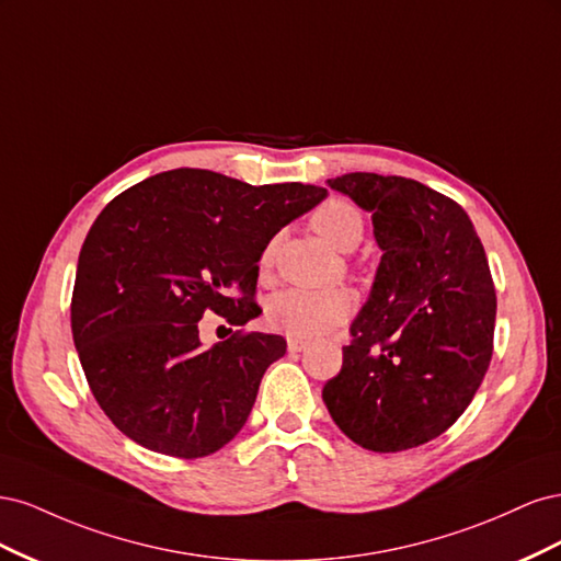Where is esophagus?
<instances>
[{"label": "esophagus", "instance_id": "34e87169", "mask_svg": "<svg viewBox=\"0 0 561 561\" xmlns=\"http://www.w3.org/2000/svg\"><path fill=\"white\" fill-rule=\"evenodd\" d=\"M309 342H299V339H287V348H290L293 353H299V351H307Z\"/></svg>", "mask_w": 561, "mask_h": 561}]
</instances>
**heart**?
Returning a JSON list of instances; mask_svg holds the SVG:
<instances>
[{
  "label": "heart",
  "mask_w": 561,
  "mask_h": 561,
  "mask_svg": "<svg viewBox=\"0 0 561 561\" xmlns=\"http://www.w3.org/2000/svg\"><path fill=\"white\" fill-rule=\"evenodd\" d=\"M311 229L332 248L351 252L363 239V215L351 201L332 196L313 208L309 217ZM276 262V241H268L260 254V276L268 278ZM355 297L346 287L336 290H283L271 297L266 307V322L276 330L299 342H313L325 336L353 316Z\"/></svg>",
  "instance_id": "b5f03b06"
}]
</instances>
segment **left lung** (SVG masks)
I'll return each instance as SVG.
<instances>
[{"label":"left lung","instance_id":"8db88e82","mask_svg":"<svg viewBox=\"0 0 561 561\" xmlns=\"http://www.w3.org/2000/svg\"><path fill=\"white\" fill-rule=\"evenodd\" d=\"M328 186L371 213L383 254L322 400L369 451L426 445L466 412L494 353L496 290L482 241L456 201L416 180L346 173Z\"/></svg>","mask_w":561,"mask_h":561}]
</instances>
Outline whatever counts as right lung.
I'll return each instance as SVG.
<instances>
[{"mask_svg":"<svg viewBox=\"0 0 561 561\" xmlns=\"http://www.w3.org/2000/svg\"><path fill=\"white\" fill-rule=\"evenodd\" d=\"M325 194L178 168L133 184L98 215L79 252L72 336L93 398L133 443L201 458L239 435L287 344L236 330L203 348L198 320L213 311L243 328L257 318L264 245Z\"/></svg>","mask_w":561,"mask_h":561,"instance_id":"add662e5","label":"right lung"}]
</instances>
